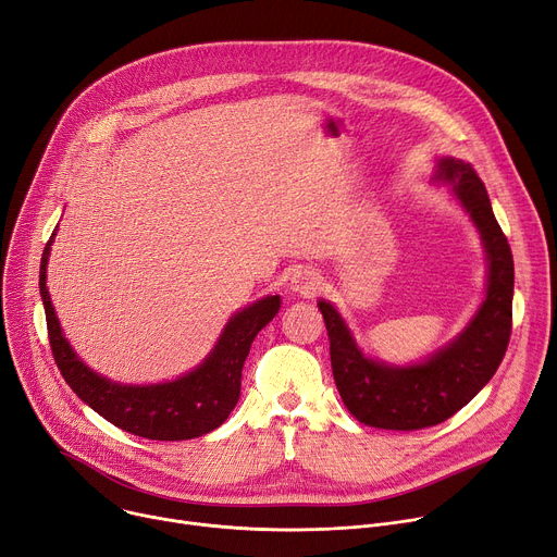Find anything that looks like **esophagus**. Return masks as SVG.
<instances>
[{
	"label": "esophagus",
	"instance_id": "34e87169",
	"mask_svg": "<svg viewBox=\"0 0 557 557\" xmlns=\"http://www.w3.org/2000/svg\"><path fill=\"white\" fill-rule=\"evenodd\" d=\"M290 288L298 290L300 295H315L320 288V277L311 271H295L290 277Z\"/></svg>",
	"mask_w": 557,
	"mask_h": 557
}]
</instances>
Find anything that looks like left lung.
<instances>
[{
  "mask_svg": "<svg viewBox=\"0 0 557 557\" xmlns=\"http://www.w3.org/2000/svg\"><path fill=\"white\" fill-rule=\"evenodd\" d=\"M434 176L453 183L488 257L486 300L459 336L425 362L394 367L367 358L341 313L326 300L318 302L343 403L360 423L372 428L410 432L450 419L493 379L510 341L515 267L486 185L470 163L450 157L438 161Z\"/></svg>",
  "mask_w": 557,
  "mask_h": 557,
  "instance_id": "obj_1",
  "label": "left lung"
}]
</instances>
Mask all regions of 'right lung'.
Segmentation results:
<instances>
[{
    "mask_svg": "<svg viewBox=\"0 0 557 557\" xmlns=\"http://www.w3.org/2000/svg\"><path fill=\"white\" fill-rule=\"evenodd\" d=\"M53 235L42 252L40 295L47 313L49 345L66 385L102 419L145 438L185 441L208 434L224 423L239 400L242 367L250 345L280 311V295H269L237 311L212 354L190 374L159 385L111 383L91 372L62 336L47 288V262Z\"/></svg>",
    "mask_w": 557,
    "mask_h": 557,
    "instance_id": "obj_1",
    "label": "right lung"
}]
</instances>
